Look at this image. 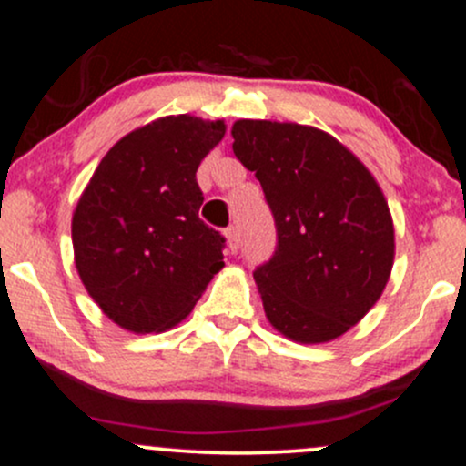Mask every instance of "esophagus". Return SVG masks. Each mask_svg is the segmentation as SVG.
<instances>
[{
    "instance_id": "obj_1",
    "label": "esophagus",
    "mask_w": 466,
    "mask_h": 466,
    "mask_svg": "<svg viewBox=\"0 0 466 466\" xmlns=\"http://www.w3.org/2000/svg\"><path fill=\"white\" fill-rule=\"evenodd\" d=\"M223 234H226L228 249L229 251H237L238 249V232H237V228H228Z\"/></svg>"
}]
</instances>
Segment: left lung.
Segmentation results:
<instances>
[{"label": "left lung", "mask_w": 466, "mask_h": 466, "mask_svg": "<svg viewBox=\"0 0 466 466\" xmlns=\"http://www.w3.org/2000/svg\"><path fill=\"white\" fill-rule=\"evenodd\" d=\"M232 137L276 218V254L254 274L267 319L298 344L349 333L392 274L394 223L381 186L318 127L237 120Z\"/></svg>", "instance_id": "8db88e82"}]
</instances>
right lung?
<instances>
[{"instance_id":"obj_1","label":"right lung","mask_w":466,"mask_h":466,"mask_svg":"<svg viewBox=\"0 0 466 466\" xmlns=\"http://www.w3.org/2000/svg\"><path fill=\"white\" fill-rule=\"evenodd\" d=\"M223 120L164 116L106 151L72 215L74 265L111 322L136 335L186 319L226 267L223 237L199 218L201 159Z\"/></svg>"}]
</instances>
